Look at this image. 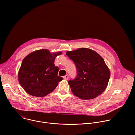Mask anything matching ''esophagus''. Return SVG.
Here are the masks:
<instances>
[{"instance_id":"obj_1","label":"esophagus","mask_w":135,"mask_h":135,"mask_svg":"<svg viewBox=\"0 0 135 135\" xmlns=\"http://www.w3.org/2000/svg\"><path fill=\"white\" fill-rule=\"evenodd\" d=\"M63 78H64V79H65V80H67L68 79V78H69V76H68V75H66L65 76H64V77H63Z\"/></svg>"}]
</instances>
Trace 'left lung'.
<instances>
[{
  "label": "left lung",
  "instance_id": "8db88e82",
  "mask_svg": "<svg viewBox=\"0 0 135 135\" xmlns=\"http://www.w3.org/2000/svg\"><path fill=\"white\" fill-rule=\"evenodd\" d=\"M66 55L75 63L78 75L69 80L72 92L80 99H94L106 89L110 76V70L103 57L95 51L80 48L67 51Z\"/></svg>",
  "mask_w": 135,
  "mask_h": 135
}]
</instances>
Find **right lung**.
Instances as JSON below:
<instances>
[{"instance_id": "obj_1", "label": "right lung", "mask_w": 135, "mask_h": 135, "mask_svg": "<svg viewBox=\"0 0 135 135\" xmlns=\"http://www.w3.org/2000/svg\"><path fill=\"white\" fill-rule=\"evenodd\" d=\"M61 52L36 50L23 59L18 73L19 83L29 94L42 97L52 92L63 78L57 76L59 67L54 65L55 57Z\"/></svg>"}]
</instances>
